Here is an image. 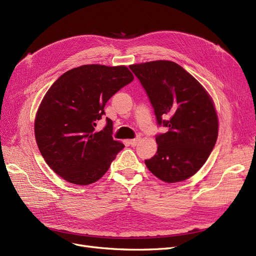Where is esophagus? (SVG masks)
Returning <instances> with one entry per match:
<instances>
[{
  "instance_id": "1",
  "label": "esophagus",
  "mask_w": 256,
  "mask_h": 256,
  "mask_svg": "<svg viewBox=\"0 0 256 256\" xmlns=\"http://www.w3.org/2000/svg\"><path fill=\"white\" fill-rule=\"evenodd\" d=\"M138 141H140V136H136V138H132V140H130V141H129V144H130L131 146H136L138 143Z\"/></svg>"
}]
</instances>
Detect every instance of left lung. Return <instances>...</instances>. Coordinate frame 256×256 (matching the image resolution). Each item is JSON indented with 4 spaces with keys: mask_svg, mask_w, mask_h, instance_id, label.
Instances as JSON below:
<instances>
[{
    "mask_svg": "<svg viewBox=\"0 0 256 256\" xmlns=\"http://www.w3.org/2000/svg\"><path fill=\"white\" fill-rule=\"evenodd\" d=\"M129 68L150 98L158 126V150L145 160L166 182H177L203 166L218 138V118L212 98L198 80L174 62L154 60Z\"/></svg>",
    "mask_w": 256,
    "mask_h": 256,
    "instance_id": "1",
    "label": "left lung"
}]
</instances>
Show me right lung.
<instances>
[{
	"label": "right lung",
	"instance_id": "obj_1",
	"mask_svg": "<svg viewBox=\"0 0 256 256\" xmlns=\"http://www.w3.org/2000/svg\"><path fill=\"white\" fill-rule=\"evenodd\" d=\"M132 80L126 66L83 65L62 74L46 92L35 138L44 161L65 180L80 186L97 182L125 147L113 140L110 118L102 130L96 125L108 100Z\"/></svg>",
	"mask_w": 256,
	"mask_h": 256
}]
</instances>
